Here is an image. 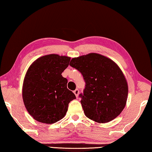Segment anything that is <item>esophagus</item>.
<instances>
[{
  "instance_id": "obj_1",
  "label": "esophagus",
  "mask_w": 152,
  "mask_h": 152,
  "mask_svg": "<svg viewBox=\"0 0 152 152\" xmlns=\"http://www.w3.org/2000/svg\"><path fill=\"white\" fill-rule=\"evenodd\" d=\"M74 94H75L76 97H78V95H79V90H78V89H76V90H75L74 91Z\"/></svg>"
}]
</instances>
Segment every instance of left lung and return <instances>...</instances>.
Returning <instances> with one entry per match:
<instances>
[{"mask_svg": "<svg viewBox=\"0 0 152 152\" xmlns=\"http://www.w3.org/2000/svg\"><path fill=\"white\" fill-rule=\"evenodd\" d=\"M71 66L82 73L86 82L80 94L84 114L106 123L121 114L126 104L129 86L123 71L111 58L96 53L72 58Z\"/></svg>", "mask_w": 152, "mask_h": 152, "instance_id": "1", "label": "left lung"}]
</instances>
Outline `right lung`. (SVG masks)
Masks as SVG:
<instances>
[{
  "label": "right lung",
  "mask_w": 152,
  "mask_h": 152,
  "mask_svg": "<svg viewBox=\"0 0 152 152\" xmlns=\"http://www.w3.org/2000/svg\"><path fill=\"white\" fill-rule=\"evenodd\" d=\"M70 61L67 56L44 55L33 62L27 70L22 86L23 102L37 121L51 124L61 120L68 104L76 99L67 88V79L62 76Z\"/></svg>",
  "instance_id": "add662e5"
}]
</instances>
